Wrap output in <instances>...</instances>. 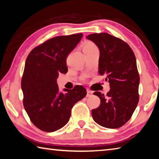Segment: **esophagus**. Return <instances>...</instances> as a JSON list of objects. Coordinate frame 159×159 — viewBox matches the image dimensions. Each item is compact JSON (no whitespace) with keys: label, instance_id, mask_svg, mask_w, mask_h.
Listing matches in <instances>:
<instances>
[{"label":"esophagus","instance_id":"1","mask_svg":"<svg viewBox=\"0 0 159 159\" xmlns=\"http://www.w3.org/2000/svg\"><path fill=\"white\" fill-rule=\"evenodd\" d=\"M92 95H93L92 91H90L89 90H87V95H86V96L90 97V96H92Z\"/></svg>","mask_w":159,"mask_h":159}]
</instances>
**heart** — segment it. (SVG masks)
<instances>
[{
    "mask_svg": "<svg viewBox=\"0 0 159 159\" xmlns=\"http://www.w3.org/2000/svg\"><path fill=\"white\" fill-rule=\"evenodd\" d=\"M93 48H97L95 45L92 42H87L85 43L83 47V50L85 49H93Z\"/></svg>",
    "mask_w": 159,
    "mask_h": 159,
    "instance_id": "obj_1",
    "label": "heart"
}]
</instances>
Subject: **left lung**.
<instances>
[{
  "label": "left lung",
  "instance_id": "left-lung-1",
  "mask_svg": "<svg viewBox=\"0 0 159 159\" xmlns=\"http://www.w3.org/2000/svg\"><path fill=\"white\" fill-rule=\"evenodd\" d=\"M86 38L99 48L98 72L106 76L110 87L106 95L93 93L100 99V105L92 110L93 120L102 127L120 128L131 118L139 102V76L135 56L125 42L107 33L93 34Z\"/></svg>",
  "mask_w": 159,
  "mask_h": 159
}]
</instances>
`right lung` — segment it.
<instances>
[{
	"label": "right lung",
	"mask_w": 159,
	"mask_h": 159,
	"mask_svg": "<svg viewBox=\"0 0 159 159\" xmlns=\"http://www.w3.org/2000/svg\"><path fill=\"white\" fill-rule=\"evenodd\" d=\"M82 37L77 34L52 38L34 48L26 58L21 79L23 104L33 124L43 131L64 127L72 107L87 94L82 85L61 93L57 84L59 74L68 71L66 57Z\"/></svg>",
	"instance_id": "right-lung-1"
}]
</instances>
